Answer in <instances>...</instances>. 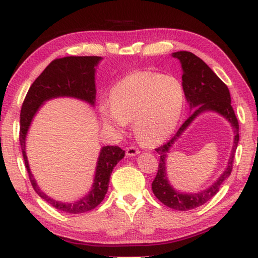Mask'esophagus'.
Returning a JSON list of instances; mask_svg holds the SVG:
<instances>
[{
    "instance_id": "34e87169",
    "label": "esophagus",
    "mask_w": 258,
    "mask_h": 258,
    "mask_svg": "<svg viewBox=\"0 0 258 258\" xmlns=\"http://www.w3.org/2000/svg\"><path fill=\"white\" fill-rule=\"evenodd\" d=\"M139 152H140V151H139L138 148H135V147H133V146L126 148V155H127L128 157L137 156V155L139 154Z\"/></svg>"
}]
</instances>
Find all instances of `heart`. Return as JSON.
<instances>
[{"mask_svg": "<svg viewBox=\"0 0 258 258\" xmlns=\"http://www.w3.org/2000/svg\"><path fill=\"white\" fill-rule=\"evenodd\" d=\"M182 83L155 72H138L121 78L110 90V104L100 108L103 121L124 127L133 121L135 137L157 146L171 137L184 109Z\"/></svg>", "mask_w": 258, "mask_h": 258, "instance_id": "obj_1", "label": "heart"}]
</instances>
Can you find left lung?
Returning a JSON list of instances; mask_svg holds the SVG:
<instances>
[{"label":"left lung","mask_w":258,"mask_h":258,"mask_svg":"<svg viewBox=\"0 0 258 258\" xmlns=\"http://www.w3.org/2000/svg\"><path fill=\"white\" fill-rule=\"evenodd\" d=\"M174 58L180 60L183 75L182 85L187 103L191 109V115L182 126L178 128L174 137L158 147L156 151L160 156L158 172L152 182V191L159 202L165 206L176 209V211H189V209L202 206L215 196L223 182L230 176L232 172L234 154L239 142V123L232 106L228 86L222 82L218 76L209 68L197 55L187 51L174 52ZM205 111H215L223 115L234 127L235 140L230 159L226 171L218 179L217 182L207 189L194 194H184L176 191L169 184L165 175V157L169 148L180 136L196 116Z\"/></svg>","instance_id":"8db88e82"}]
</instances>
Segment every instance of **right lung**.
<instances>
[{"label": "right lung", "instance_id": "right-lung-1", "mask_svg": "<svg viewBox=\"0 0 258 258\" xmlns=\"http://www.w3.org/2000/svg\"><path fill=\"white\" fill-rule=\"evenodd\" d=\"M100 60L101 56H64L53 60L29 87L20 111L19 141L30 183L36 194L51 206L71 214L92 211L102 202L108 191L112 169L120 159L124 158L125 151L116 146L102 147L91 191L77 202L62 203L50 198L38 187L30 172L26 155V135L34 116L47 100L59 97H72L94 106L97 93L94 81L95 67L98 66Z\"/></svg>", "mask_w": 258, "mask_h": 258}]
</instances>
